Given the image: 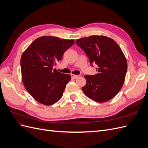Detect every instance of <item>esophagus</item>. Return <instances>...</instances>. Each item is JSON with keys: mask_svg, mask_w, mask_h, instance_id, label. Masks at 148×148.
I'll return each instance as SVG.
<instances>
[{"mask_svg": "<svg viewBox=\"0 0 148 148\" xmlns=\"http://www.w3.org/2000/svg\"><path fill=\"white\" fill-rule=\"evenodd\" d=\"M71 78H73V79H76V78H77L78 77H79V75H77L71 74Z\"/></svg>", "mask_w": 148, "mask_h": 148, "instance_id": "obj_1", "label": "esophagus"}]
</instances>
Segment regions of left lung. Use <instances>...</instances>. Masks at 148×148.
<instances>
[{
  "mask_svg": "<svg viewBox=\"0 0 148 148\" xmlns=\"http://www.w3.org/2000/svg\"><path fill=\"white\" fill-rule=\"evenodd\" d=\"M86 53L89 62L96 64L97 73L85 75L84 93L98 102H105L117 95L125 82L127 62L122 49L114 40L105 36H91L76 40Z\"/></svg>",
  "mask_w": 148,
  "mask_h": 148,
  "instance_id": "1",
  "label": "left lung"
}]
</instances>
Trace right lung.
<instances>
[{
	"label": "right lung",
	"mask_w": 148,
	"mask_h": 148,
	"mask_svg": "<svg viewBox=\"0 0 148 148\" xmlns=\"http://www.w3.org/2000/svg\"><path fill=\"white\" fill-rule=\"evenodd\" d=\"M74 42L73 39L42 36L35 39L22 54L20 65L24 86L38 102L52 105L63 95L71 76L53 70V66Z\"/></svg>",
	"instance_id": "add662e5"
}]
</instances>
